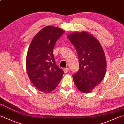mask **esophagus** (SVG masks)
<instances>
[{"label": "esophagus", "mask_w": 124, "mask_h": 124, "mask_svg": "<svg viewBox=\"0 0 124 124\" xmlns=\"http://www.w3.org/2000/svg\"><path fill=\"white\" fill-rule=\"evenodd\" d=\"M63 70H64V73H67V72L69 71V69L68 68H67V67H66V68L63 69Z\"/></svg>", "instance_id": "1"}]
</instances>
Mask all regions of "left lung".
<instances>
[{
    "label": "left lung",
    "mask_w": 124,
    "mask_h": 124,
    "mask_svg": "<svg viewBox=\"0 0 124 124\" xmlns=\"http://www.w3.org/2000/svg\"><path fill=\"white\" fill-rule=\"evenodd\" d=\"M76 48L79 69L73 75L76 87L81 92L89 93L104 79L106 62L102 46L88 32H75L67 36Z\"/></svg>",
    "instance_id": "8db88e82"
}]
</instances>
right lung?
Returning <instances> with one entry per match:
<instances>
[{"label": "right lung", "mask_w": 124, "mask_h": 124, "mask_svg": "<svg viewBox=\"0 0 124 124\" xmlns=\"http://www.w3.org/2000/svg\"><path fill=\"white\" fill-rule=\"evenodd\" d=\"M64 32L52 26L43 28L32 39L27 51L26 66L28 76L35 87L44 93L54 90L64 74L55 64L53 50Z\"/></svg>", "instance_id": "1"}]
</instances>
